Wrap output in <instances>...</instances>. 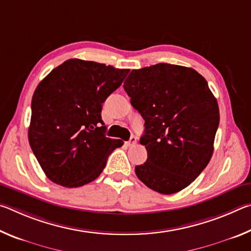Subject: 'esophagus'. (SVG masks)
<instances>
[{"instance_id":"esophagus-1","label":"esophagus","mask_w":251,"mask_h":251,"mask_svg":"<svg viewBox=\"0 0 251 251\" xmlns=\"http://www.w3.org/2000/svg\"><path fill=\"white\" fill-rule=\"evenodd\" d=\"M136 143H137V138H136L135 136H131V137L129 138V141L126 144H127V146H134Z\"/></svg>"}]
</instances>
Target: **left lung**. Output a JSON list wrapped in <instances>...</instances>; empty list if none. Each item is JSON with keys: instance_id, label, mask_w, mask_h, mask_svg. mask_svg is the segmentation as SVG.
I'll return each instance as SVG.
<instances>
[{"instance_id": "left-lung-1", "label": "left lung", "mask_w": 251, "mask_h": 251, "mask_svg": "<svg viewBox=\"0 0 251 251\" xmlns=\"http://www.w3.org/2000/svg\"><path fill=\"white\" fill-rule=\"evenodd\" d=\"M123 87L145 121L139 143L147 160L135 167L136 176L157 193L180 192L214 151L219 108L207 80L190 67L159 63L131 71Z\"/></svg>"}]
</instances>
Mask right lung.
<instances>
[{"instance_id":"right-lung-1","label":"right lung","mask_w":251,"mask_h":251,"mask_svg":"<svg viewBox=\"0 0 251 251\" xmlns=\"http://www.w3.org/2000/svg\"><path fill=\"white\" fill-rule=\"evenodd\" d=\"M129 70L67 59L37 85L28 142L50 180L67 188L95 180L121 139L105 136L101 107Z\"/></svg>"}]
</instances>
